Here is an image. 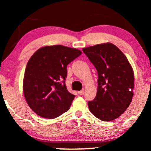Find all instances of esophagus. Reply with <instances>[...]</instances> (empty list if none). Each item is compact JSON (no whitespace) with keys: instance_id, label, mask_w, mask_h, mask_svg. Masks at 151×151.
<instances>
[{"instance_id":"esophagus-1","label":"esophagus","mask_w":151,"mask_h":151,"mask_svg":"<svg viewBox=\"0 0 151 151\" xmlns=\"http://www.w3.org/2000/svg\"><path fill=\"white\" fill-rule=\"evenodd\" d=\"M84 90H81L80 91H78V94H79L80 96H82V95H84Z\"/></svg>"}]
</instances>
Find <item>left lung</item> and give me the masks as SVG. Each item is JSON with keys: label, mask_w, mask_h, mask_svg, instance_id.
Returning <instances> with one entry per match:
<instances>
[{"label": "left lung", "mask_w": 151, "mask_h": 151, "mask_svg": "<svg viewBox=\"0 0 151 151\" xmlns=\"http://www.w3.org/2000/svg\"><path fill=\"white\" fill-rule=\"evenodd\" d=\"M98 71L96 98L88 101L92 114L107 122L120 116L129 106L133 96L134 73L125 55L111 43L82 49Z\"/></svg>", "instance_id": "obj_1"}]
</instances>
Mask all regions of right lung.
Wrapping results in <instances>:
<instances>
[{"label": "right lung", "mask_w": 151, "mask_h": 151, "mask_svg": "<svg viewBox=\"0 0 151 151\" xmlns=\"http://www.w3.org/2000/svg\"><path fill=\"white\" fill-rule=\"evenodd\" d=\"M81 53L78 49L54 45L42 47L31 57L24 72L23 92L36 114L53 119L69 110L76 96L66 86L67 68Z\"/></svg>", "instance_id": "right-lung-1"}]
</instances>
